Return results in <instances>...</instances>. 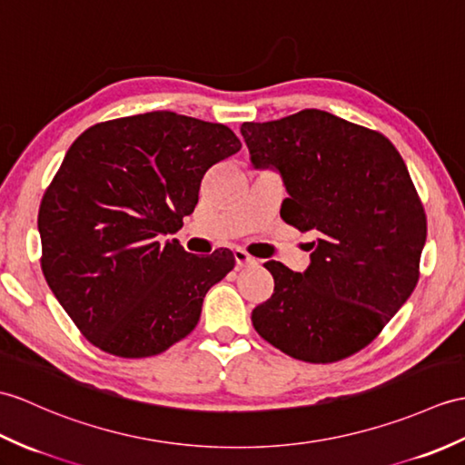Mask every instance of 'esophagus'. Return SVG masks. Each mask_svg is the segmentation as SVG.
<instances>
[{"label":"esophagus","mask_w":465,"mask_h":465,"mask_svg":"<svg viewBox=\"0 0 465 465\" xmlns=\"http://www.w3.org/2000/svg\"><path fill=\"white\" fill-rule=\"evenodd\" d=\"M233 257H235L237 267H253V265H257V259L252 257L245 250H242V247H237V250L233 252Z\"/></svg>","instance_id":"1"}]
</instances>
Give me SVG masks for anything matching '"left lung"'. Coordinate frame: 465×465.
<instances>
[{"instance_id":"obj_1","label":"left lung","mask_w":465,"mask_h":465,"mask_svg":"<svg viewBox=\"0 0 465 465\" xmlns=\"http://www.w3.org/2000/svg\"><path fill=\"white\" fill-rule=\"evenodd\" d=\"M242 134L257 168L282 172V218L317 235L305 273L265 263L275 287L253 309V327L297 361L347 359L379 337L418 283L428 228L404 160L379 131L317 109L243 123Z\"/></svg>"}]
</instances>
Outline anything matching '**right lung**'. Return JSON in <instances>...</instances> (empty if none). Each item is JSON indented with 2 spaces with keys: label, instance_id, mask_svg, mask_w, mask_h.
I'll return each mask as SVG.
<instances>
[{
  "label": "right lung",
  "instance_id": "right-lung-1",
  "mask_svg": "<svg viewBox=\"0 0 465 465\" xmlns=\"http://www.w3.org/2000/svg\"><path fill=\"white\" fill-rule=\"evenodd\" d=\"M242 143L220 123L154 111L96 123L74 140L39 206L41 269L83 337L146 359L196 329L230 250L188 253L182 228L200 183Z\"/></svg>",
  "mask_w": 465,
  "mask_h": 465
}]
</instances>
